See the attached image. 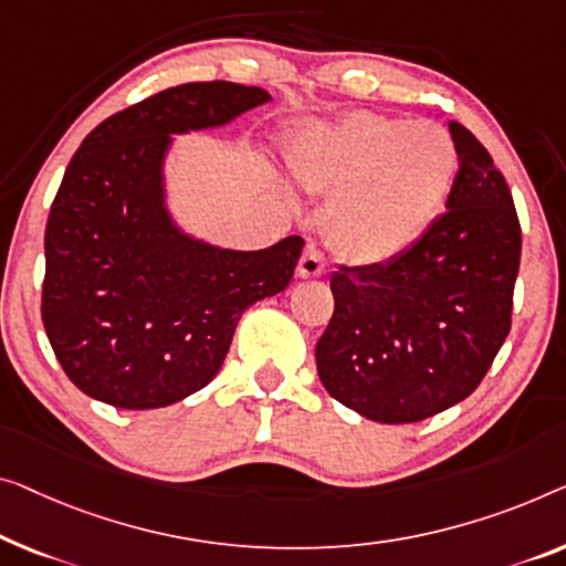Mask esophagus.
Segmentation results:
<instances>
[{
	"label": "esophagus",
	"mask_w": 566,
	"mask_h": 566,
	"mask_svg": "<svg viewBox=\"0 0 566 566\" xmlns=\"http://www.w3.org/2000/svg\"><path fill=\"white\" fill-rule=\"evenodd\" d=\"M323 274H325V259L319 254L317 247L307 243L305 254H302L297 264V276L300 280H312V276H323Z\"/></svg>",
	"instance_id": "34e87169"
}]
</instances>
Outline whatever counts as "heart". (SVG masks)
Here are the masks:
<instances>
[{"instance_id": "heart-1", "label": "heart", "mask_w": 566, "mask_h": 566, "mask_svg": "<svg viewBox=\"0 0 566 566\" xmlns=\"http://www.w3.org/2000/svg\"><path fill=\"white\" fill-rule=\"evenodd\" d=\"M290 165L302 188L335 196L325 216L331 247L374 266L407 254L432 229L452 196L460 151L437 124L350 112L302 134Z\"/></svg>"}]
</instances>
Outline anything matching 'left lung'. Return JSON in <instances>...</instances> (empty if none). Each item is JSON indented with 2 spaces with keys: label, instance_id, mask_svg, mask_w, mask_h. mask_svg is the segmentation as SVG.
Here are the masks:
<instances>
[{
  "label": "left lung",
  "instance_id": "8db88e82",
  "mask_svg": "<svg viewBox=\"0 0 566 566\" xmlns=\"http://www.w3.org/2000/svg\"><path fill=\"white\" fill-rule=\"evenodd\" d=\"M460 170L447 210L407 254L331 276L335 310L315 345L335 401L409 424L468 399L511 331L521 223L503 172L450 124Z\"/></svg>",
  "mask_w": 566,
  "mask_h": 566
}]
</instances>
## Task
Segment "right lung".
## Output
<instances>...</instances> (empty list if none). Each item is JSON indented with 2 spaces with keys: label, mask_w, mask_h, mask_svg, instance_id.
I'll use <instances>...</instances> for the list:
<instances>
[{
  "label": "right lung",
  "mask_w": 566,
  "mask_h": 566,
  "mask_svg": "<svg viewBox=\"0 0 566 566\" xmlns=\"http://www.w3.org/2000/svg\"><path fill=\"white\" fill-rule=\"evenodd\" d=\"M269 101L229 81L182 83L108 116L83 139L45 226L42 325L91 399L157 409L213 381L241 312L290 284L302 235L261 251L185 239L163 208L170 134Z\"/></svg>",
  "instance_id": "add662e5"
}]
</instances>
